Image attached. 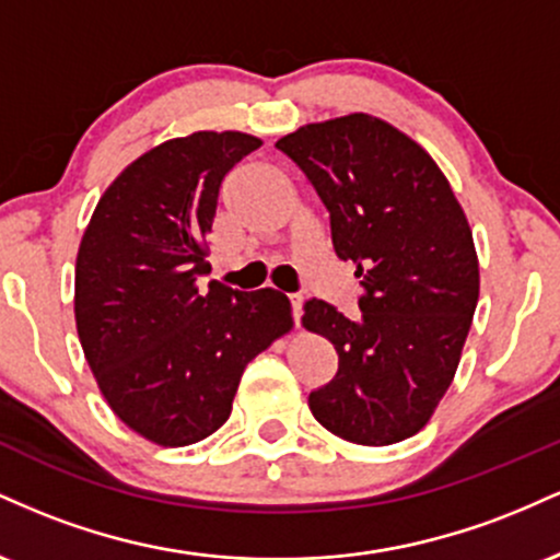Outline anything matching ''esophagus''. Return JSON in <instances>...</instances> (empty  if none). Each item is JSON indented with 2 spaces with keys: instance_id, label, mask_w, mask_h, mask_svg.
<instances>
[{
  "instance_id": "obj_1",
  "label": "esophagus",
  "mask_w": 560,
  "mask_h": 560,
  "mask_svg": "<svg viewBox=\"0 0 560 560\" xmlns=\"http://www.w3.org/2000/svg\"><path fill=\"white\" fill-rule=\"evenodd\" d=\"M289 305H292L294 324L300 326V318H302V298H300V294H292V298H289Z\"/></svg>"
}]
</instances>
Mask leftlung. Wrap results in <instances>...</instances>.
Returning <instances> with one entry per match:
<instances>
[{"label": "left lung", "mask_w": 560, "mask_h": 560, "mask_svg": "<svg viewBox=\"0 0 560 560\" xmlns=\"http://www.w3.org/2000/svg\"><path fill=\"white\" fill-rule=\"evenodd\" d=\"M329 210L339 260L355 262L361 316L324 300L302 326L334 345L339 369L307 397L320 427L355 445H392L427 427L479 300L474 236L445 173L395 126L365 113L276 141Z\"/></svg>", "instance_id": "left-lung-1"}]
</instances>
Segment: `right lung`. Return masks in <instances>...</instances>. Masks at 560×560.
Segmentation results:
<instances>
[{"label":"right lung","mask_w":560,"mask_h":560,"mask_svg":"<svg viewBox=\"0 0 560 560\" xmlns=\"http://www.w3.org/2000/svg\"><path fill=\"white\" fill-rule=\"evenodd\" d=\"M260 144L240 131L163 141L107 186L83 231V355L113 413L163 447L213 434L247 363L292 329V307L276 289L199 287L223 178Z\"/></svg>","instance_id":"right-lung-1"}]
</instances>
